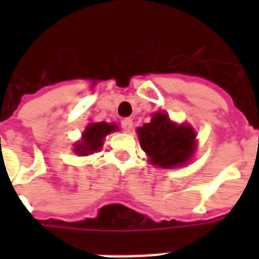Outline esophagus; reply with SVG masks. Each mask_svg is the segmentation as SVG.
<instances>
[{
  "label": "esophagus",
  "instance_id": "obj_1",
  "mask_svg": "<svg viewBox=\"0 0 259 259\" xmlns=\"http://www.w3.org/2000/svg\"><path fill=\"white\" fill-rule=\"evenodd\" d=\"M121 127L125 133H130V130H132V127H133V119L125 118V119L121 122Z\"/></svg>",
  "mask_w": 259,
  "mask_h": 259
}]
</instances>
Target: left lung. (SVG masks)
Wrapping results in <instances>:
<instances>
[{"label": "left lung", "mask_w": 259, "mask_h": 259, "mask_svg": "<svg viewBox=\"0 0 259 259\" xmlns=\"http://www.w3.org/2000/svg\"><path fill=\"white\" fill-rule=\"evenodd\" d=\"M141 148L150 162L161 168L184 165L195 150L196 134L192 127L177 126L164 113H156L152 122L137 129Z\"/></svg>", "instance_id": "left-lung-1"}]
</instances>
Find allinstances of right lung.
<instances>
[{
  "label": "right lung",
  "mask_w": 259,
  "mask_h": 259,
  "mask_svg": "<svg viewBox=\"0 0 259 259\" xmlns=\"http://www.w3.org/2000/svg\"><path fill=\"white\" fill-rule=\"evenodd\" d=\"M118 126L109 125L106 122H99V123H91L87 126L86 132L83 133V140L75 145V152L80 156H87L94 152H97L102 148L103 138L110 133L117 130Z\"/></svg>",
  "instance_id": "add662e5"
}]
</instances>
